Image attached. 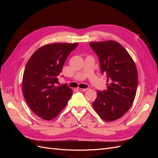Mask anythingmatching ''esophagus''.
Here are the masks:
<instances>
[{"label": "esophagus", "mask_w": 158, "mask_h": 158, "mask_svg": "<svg viewBox=\"0 0 158 158\" xmlns=\"http://www.w3.org/2000/svg\"><path fill=\"white\" fill-rule=\"evenodd\" d=\"M77 89H78V90H79V91H82V92H85V91H87V90L88 89V88H85V89H84V88H77Z\"/></svg>", "instance_id": "obj_1"}]
</instances>
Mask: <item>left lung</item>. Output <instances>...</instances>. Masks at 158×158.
<instances>
[{
  "label": "left lung",
  "mask_w": 158,
  "mask_h": 158,
  "mask_svg": "<svg viewBox=\"0 0 158 158\" xmlns=\"http://www.w3.org/2000/svg\"><path fill=\"white\" fill-rule=\"evenodd\" d=\"M89 45L99 57L102 73L107 74V89L97 91L92 107L106 122L120 118L135 100L138 71L127 51L113 41L91 42Z\"/></svg>",
  "instance_id": "1"
}]
</instances>
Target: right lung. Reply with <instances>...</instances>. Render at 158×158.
Here are the masks:
<instances>
[{
    "label": "right lung",
    "mask_w": 158,
    "mask_h": 158,
    "mask_svg": "<svg viewBox=\"0 0 158 158\" xmlns=\"http://www.w3.org/2000/svg\"><path fill=\"white\" fill-rule=\"evenodd\" d=\"M78 43H55L37 49L23 72L22 91L26 102L41 118L51 121L60 113L73 95V89L58 84V76Z\"/></svg>",
    "instance_id": "right-lung-1"
}]
</instances>
